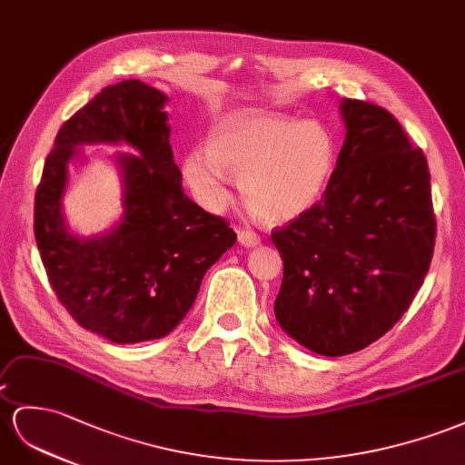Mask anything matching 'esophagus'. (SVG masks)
<instances>
[{
  "label": "esophagus",
  "mask_w": 465,
  "mask_h": 465,
  "mask_svg": "<svg viewBox=\"0 0 465 465\" xmlns=\"http://www.w3.org/2000/svg\"><path fill=\"white\" fill-rule=\"evenodd\" d=\"M237 240H240V243L243 247H257L261 243L259 233H255L253 230H242L240 233H237Z\"/></svg>",
  "instance_id": "1"
}]
</instances>
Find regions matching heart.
<instances>
[{
	"label": "heart",
	"instance_id": "b5f03b06",
	"mask_svg": "<svg viewBox=\"0 0 465 465\" xmlns=\"http://www.w3.org/2000/svg\"><path fill=\"white\" fill-rule=\"evenodd\" d=\"M336 166V143L318 122L289 117H233L212 131L208 153L184 161V178L200 204L228 200L222 169L240 174L245 204L267 222L302 216L322 198Z\"/></svg>",
	"mask_w": 465,
	"mask_h": 465
}]
</instances>
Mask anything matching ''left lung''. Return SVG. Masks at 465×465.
Wrapping results in <instances>:
<instances>
[{
  "instance_id": "1",
  "label": "left lung",
  "mask_w": 465,
  "mask_h": 465,
  "mask_svg": "<svg viewBox=\"0 0 465 465\" xmlns=\"http://www.w3.org/2000/svg\"><path fill=\"white\" fill-rule=\"evenodd\" d=\"M346 141L324 196L271 240L282 257L275 316L314 353L348 355L409 311L436 240L430 171L401 124L341 100Z\"/></svg>"
}]
</instances>
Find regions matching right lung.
Returning a JSON list of instances; mask_svg holds the SVG:
<instances>
[{
    "label": "right lung",
    "instance_id": "add662e5",
    "mask_svg": "<svg viewBox=\"0 0 465 465\" xmlns=\"http://www.w3.org/2000/svg\"><path fill=\"white\" fill-rule=\"evenodd\" d=\"M166 98L141 80L104 88L54 139L35 194V240L56 299L76 322L114 343L164 338L193 308L206 271L235 243L228 222L183 190ZM127 142L118 155L124 216L102 236L67 232L62 194L82 144Z\"/></svg>",
    "mask_w": 465,
    "mask_h": 465
}]
</instances>
